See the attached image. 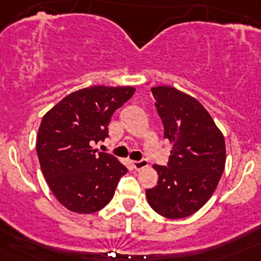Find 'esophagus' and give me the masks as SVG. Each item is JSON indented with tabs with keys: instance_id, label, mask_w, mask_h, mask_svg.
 Returning a JSON list of instances; mask_svg holds the SVG:
<instances>
[{
	"instance_id": "esophagus-1",
	"label": "esophagus",
	"mask_w": 261,
	"mask_h": 261,
	"mask_svg": "<svg viewBox=\"0 0 261 261\" xmlns=\"http://www.w3.org/2000/svg\"><path fill=\"white\" fill-rule=\"evenodd\" d=\"M132 166L135 167V170H142V168L147 167L149 162L146 159H140V161H132Z\"/></svg>"
}]
</instances>
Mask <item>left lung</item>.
Instances as JSON below:
<instances>
[{
	"instance_id": "8db88e82",
	"label": "left lung",
	"mask_w": 261,
	"mask_h": 261,
	"mask_svg": "<svg viewBox=\"0 0 261 261\" xmlns=\"http://www.w3.org/2000/svg\"><path fill=\"white\" fill-rule=\"evenodd\" d=\"M163 135L172 142L167 166L154 165L158 183L146 190L149 205L166 218H184L211 199L226 162L225 138L209 112L175 87L151 89Z\"/></svg>"
}]
</instances>
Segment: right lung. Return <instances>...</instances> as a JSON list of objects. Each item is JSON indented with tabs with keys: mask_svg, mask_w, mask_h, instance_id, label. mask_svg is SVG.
Wrapping results in <instances>:
<instances>
[{
	"mask_svg": "<svg viewBox=\"0 0 261 261\" xmlns=\"http://www.w3.org/2000/svg\"><path fill=\"white\" fill-rule=\"evenodd\" d=\"M135 91L130 86L86 87L65 96L41 120L36 138L41 172L69 211L90 214L103 209L128 172L114 155L96 153L93 145L108 137L111 117Z\"/></svg>",
	"mask_w": 261,
	"mask_h": 261,
	"instance_id": "add662e5",
	"label": "right lung"
}]
</instances>
